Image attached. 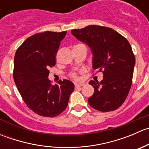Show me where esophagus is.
I'll return each mask as SVG.
<instances>
[{
	"label": "esophagus",
	"instance_id": "esophagus-1",
	"mask_svg": "<svg viewBox=\"0 0 149 149\" xmlns=\"http://www.w3.org/2000/svg\"><path fill=\"white\" fill-rule=\"evenodd\" d=\"M84 85V84L82 83H79V84H75V87L76 88H79V87H81V86H83Z\"/></svg>",
	"mask_w": 149,
	"mask_h": 149
}]
</instances>
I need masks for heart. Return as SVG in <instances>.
I'll list each match as a JSON object with an SVG mask.
<instances>
[{
  "instance_id": "heart-1",
  "label": "heart",
  "mask_w": 149,
  "mask_h": 149,
  "mask_svg": "<svg viewBox=\"0 0 149 149\" xmlns=\"http://www.w3.org/2000/svg\"><path fill=\"white\" fill-rule=\"evenodd\" d=\"M70 76L71 78H73V79H78L77 74H76V73H74V72H73V73H70Z\"/></svg>"
}]
</instances>
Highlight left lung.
Here are the masks:
<instances>
[{
	"label": "left lung",
	"mask_w": 149,
	"mask_h": 149,
	"mask_svg": "<svg viewBox=\"0 0 149 149\" xmlns=\"http://www.w3.org/2000/svg\"><path fill=\"white\" fill-rule=\"evenodd\" d=\"M71 34L89 47L92 68L103 73L100 82H88L94 88L88 104L101 112L115 110L126 100L131 87L136 59L130 43L118 31L106 26L90 25L71 30Z\"/></svg>",
	"instance_id": "obj_1"
}]
</instances>
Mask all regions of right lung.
Wrapping results in <instances>:
<instances>
[{
    "instance_id": "1",
    "label": "right lung",
    "mask_w": 149,
    "mask_h": 149,
    "mask_svg": "<svg viewBox=\"0 0 149 149\" xmlns=\"http://www.w3.org/2000/svg\"><path fill=\"white\" fill-rule=\"evenodd\" d=\"M67 31L38 33L26 39L16 50L13 79L18 91L30 109L43 117L53 118L67 107L74 84L64 79L52 85L49 68L55 65L61 42Z\"/></svg>"
}]
</instances>
